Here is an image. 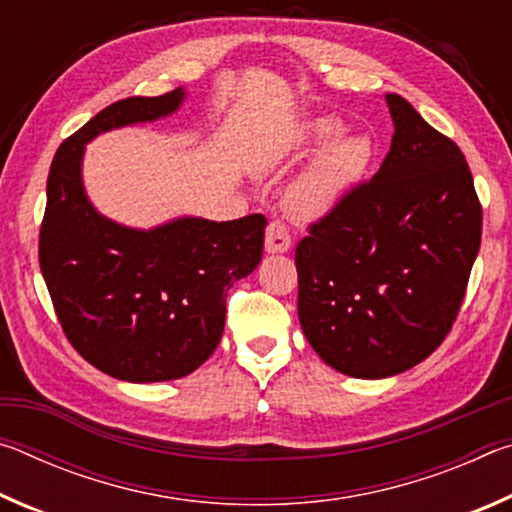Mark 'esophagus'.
<instances>
[{
  "label": "esophagus",
  "mask_w": 512,
  "mask_h": 512,
  "mask_svg": "<svg viewBox=\"0 0 512 512\" xmlns=\"http://www.w3.org/2000/svg\"><path fill=\"white\" fill-rule=\"evenodd\" d=\"M266 253H287L291 248V235L280 221H273L266 228Z\"/></svg>",
  "instance_id": "obj_1"
}]
</instances>
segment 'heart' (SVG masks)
Segmentation results:
<instances>
[{
  "instance_id": "obj_1",
  "label": "heart",
  "mask_w": 512,
  "mask_h": 512,
  "mask_svg": "<svg viewBox=\"0 0 512 512\" xmlns=\"http://www.w3.org/2000/svg\"><path fill=\"white\" fill-rule=\"evenodd\" d=\"M316 149H320L316 158L284 194V210L298 221L323 219L336 210L359 185L372 160V144L366 135H345L341 119L316 117L275 144L266 153L262 171H280Z\"/></svg>"
}]
</instances>
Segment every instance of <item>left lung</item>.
Wrapping results in <instances>:
<instances>
[{
	"instance_id": "1",
	"label": "left lung",
	"mask_w": 512,
	"mask_h": 512,
	"mask_svg": "<svg viewBox=\"0 0 512 512\" xmlns=\"http://www.w3.org/2000/svg\"><path fill=\"white\" fill-rule=\"evenodd\" d=\"M386 103L395 133L379 171L296 248L302 332L359 379L400 375L443 343L481 246L465 155L400 94Z\"/></svg>"
}]
</instances>
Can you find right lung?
I'll list each match as a JSON object with an SVG mask.
<instances>
[{"mask_svg":"<svg viewBox=\"0 0 512 512\" xmlns=\"http://www.w3.org/2000/svg\"><path fill=\"white\" fill-rule=\"evenodd\" d=\"M185 94L176 88L103 108L58 146L47 178L40 271L56 316L85 361L133 384L203 366L221 341L230 287L262 262V214L221 223L178 216L140 230L103 216L85 192V144L169 117Z\"/></svg>","mask_w":512,"mask_h":512,"instance_id":"1","label":"right lung"}]
</instances>
